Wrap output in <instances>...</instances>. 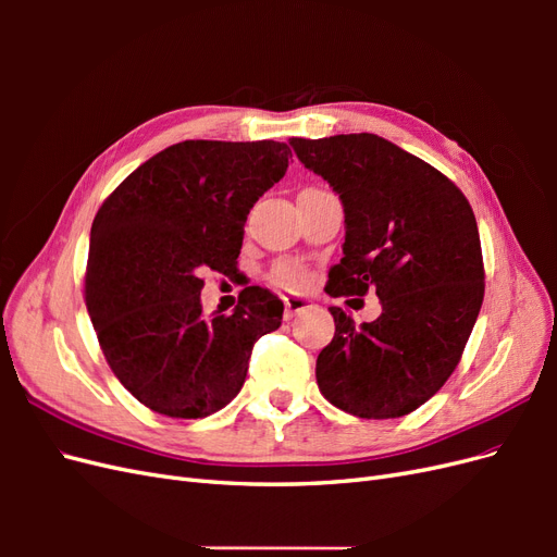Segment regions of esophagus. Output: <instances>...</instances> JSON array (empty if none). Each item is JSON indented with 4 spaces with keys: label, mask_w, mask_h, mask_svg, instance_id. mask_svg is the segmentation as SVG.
I'll list each match as a JSON object with an SVG mask.
<instances>
[{
    "label": "esophagus",
    "mask_w": 557,
    "mask_h": 557,
    "mask_svg": "<svg viewBox=\"0 0 557 557\" xmlns=\"http://www.w3.org/2000/svg\"><path fill=\"white\" fill-rule=\"evenodd\" d=\"M283 305H285V311H283L285 320H293L297 313L309 309V301L305 297H283Z\"/></svg>",
    "instance_id": "34e87169"
}]
</instances>
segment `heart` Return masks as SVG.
I'll use <instances>...</instances> for the list:
<instances>
[{
  "label": "heart",
  "instance_id": "b5f03b06",
  "mask_svg": "<svg viewBox=\"0 0 557 557\" xmlns=\"http://www.w3.org/2000/svg\"><path fill=\"white\" fill-rule=\"evenodd\" d=\"M272 281L283 285V288H301V285H307L309 274L307 269L297 262H278L272 269Z\"/></svg>",
  "mask_w": 557,
  "mask_h": 557
}]
</instances>
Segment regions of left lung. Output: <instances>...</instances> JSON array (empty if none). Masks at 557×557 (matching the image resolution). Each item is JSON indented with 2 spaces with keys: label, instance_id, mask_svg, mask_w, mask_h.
<instances>
[{
  "label": "left lung",
  "instance_id": "1",
  "mask_svg": "<svg viewBox=\"0 0 557 557\" xmlns=\"http://www.w3.org/2000/svg\"><path fill=\"white\" fill-rule=\"evenodd\" d=\"M290 146L344 205V258L330 269L327 295L376 290L383 309L362 325L330 309L334 336L315 360L320 393L358 418L407 416L458 367L483 305L474 211L450 178L376 134Z\"/></svg>",
  "mask_w": 557,
  "mask_h": 557
}]
</instances>
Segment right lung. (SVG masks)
I'll list each match as a JSON object with an SVG mask.
<instances>
[{
  "mask_svg": "<svg viewBox=\"0 0 557 557\" xmlns=\"http://www.w3.org/2000/svg\"><path fill=\"white\" fill-rule=\"evenodd\" d=\"M281 141H181L134 170L90 230L86 307L113 374L150 411L205 418L239 395L283 301L248 285L230 315L201 311V274L237 272L252 205L288 170Z\"/></svg>",
  "mask_w": 557,
  "mask_h": 557,
  "instance_id": "add662e5",
  "label": "right lung"
}]
</instances>
